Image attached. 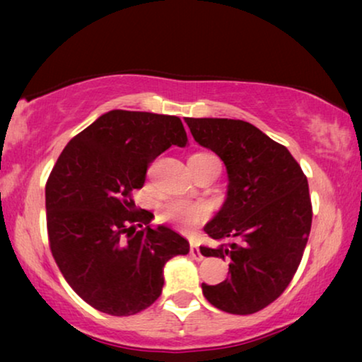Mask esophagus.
<instances>
[{
	"mask_svg": "<svg viewBox=\"0 0 362 362\" xmlns=\"http://www.w3.org/2000/svg\"><path fill=\"white\" fill-rule=\"evenodd\" d=\"M189 255H191L194 260H202V259H204V257H202V254H201L199 247H197V244H194V242H191Z\"/></svg>",
	"mask_w": 362,
	"mask_h": 362,
	"instance_id": "1",
	"label": "esophagus"
}]
</instances>
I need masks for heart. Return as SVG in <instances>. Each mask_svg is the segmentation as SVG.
<instances>
[{"mask_svg":"<svg viewBox=\"0 0 362 362\" xmlns=\"http://www.w3.org/2000/svg\"><path fill=\"white\" fill-rule=\"evenodd\" d=\"M191 158L192 160L201 161L202 165L221 166L219 160H217L214 155H209V153H197V155H192ZM160 216L163 221L173 222V224L180 226L182 229H187V227L194 226L199 221L204 219L206 212L199 206L187 204V202H182V201H170L161 207Z\"/></svg>","mask_w":362,"mask_h":362,"instance_id":"obj_1","label":"heart"}]
</instances>
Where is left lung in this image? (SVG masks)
Segmentation results:
<instances>
[{"mask_svg": "<svg viewBox=\"0 0 362 362\" xmlns=\"http://www.w3.org/2000/svg\"><path fill=\"white\" fill-rule=\"evenodd\" d=\"M201 146L224 161V204L204 226L212 239H232L204 257H229V279L202 284L212 306L252 315L284 293L298 269L311 229L308 181L284 145L259 128L230 118H186Z\"/></svg>", "mask_w": 362, "mask_h": 362, "instance_id": "1", "label": "left lung"}]
</instances>
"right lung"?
I'll return each mask as SVG.
<instances>
[{"instance_id": "1", "label": "right lung", "mask_w": 362, "mask_h": 362, "mask_svg": "<svg viewBox=\"0 0 362 362\" xmlns=\"http://www.w3.org/2000/svg\"><path fill=\"white\" fill-rule=\"evenodd\" d=\"M171 145H187L180 117L110 110L67 143L49 176L52 257L72 290L102 313L130 316L155 303L166 262L189 252L170 227L151 229V212H133L130 199Z\"/></svg>"}]
</instances>
